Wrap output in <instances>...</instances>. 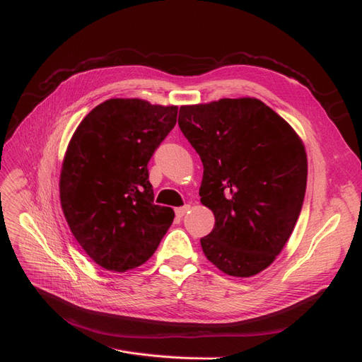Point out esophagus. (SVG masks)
I'll list each match as a JSON object with an SVG mask.
<instances>
[{
  "instance_id": "esophagus-1",
  "label": "esophagus",
  "mask_w": 362,
  "mask_h": 362,
  "mask_svg": "<svg viewBox=\"0 0 362 362\" xmlns=\"http://www.w3.org/2000/svg\"><path fill=\"white\" fill-rule=\"evenodd\" d=\"M189 209H191V206L189 204H185V206H182V208L175 209V216H177V218H182V216L187 214Z\"/></svg>"
}]
</instances>
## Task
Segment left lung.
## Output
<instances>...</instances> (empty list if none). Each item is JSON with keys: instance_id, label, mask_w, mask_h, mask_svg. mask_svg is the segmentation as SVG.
I'll return each mask as SVG.
<instances>
[{"instance_id": "1", "label": "left lung", "mask_w": 362, "mask_h": 362, "mask_svg": "<svg viewBox=\"0 0 362 362\" xmlns=\"http://www.w3.org/2000/svg\"><path fill=\"white\" fill-rule=\"evenodd\" d=\"M179 126L203 162L200 202L215 216L212 232L200 240L204 256L229 276L264 272L302 211L303 141L252 97L180 106Z\"/></svg>"}]
</instances>
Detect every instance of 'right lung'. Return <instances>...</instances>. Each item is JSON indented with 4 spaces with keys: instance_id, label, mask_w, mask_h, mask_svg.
<instances>
[{
    "instance_id": "obj_1",
    "label": "right lung",
    "mask_w": 362,
    "mask_h": 362,
    "mask_svg": "<svg viewBox=\"0 0 362 362\" xmlns=\"http://www.w3.org/2000/svg\"><path fill=\"white\" fill-rule=\"evenodd\" d=\"M177 106L110 98L78 124L59 192L69 229L92 261L127 272L156 252L174 211L154 204L147 163L177 121Z\"/></svg>"
}]
</instances>
